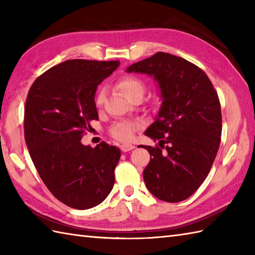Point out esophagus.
I'll return each mask as SVG.
<instances>
[{
    "label": "esophagus",
    "instance_id": "34e87169",
    "mask_svg": "<svg viewBox=\"0 0 255 255\" xmlns=\"http://www.w3.org/2000/svg\"><path fill=\"white\" fill-rule=\"evenodd\" d=\"M134 149V145L132 144H122L121 145V150L123 151V152H128V151H130Z\"/></svg>",
    "mask_w": 255,
    "mask_h": 255
}]
</instances>
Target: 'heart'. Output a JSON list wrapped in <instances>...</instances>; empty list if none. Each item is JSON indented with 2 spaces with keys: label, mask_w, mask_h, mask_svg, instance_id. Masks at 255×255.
<instances>
[{
  "label": "heart",
  "mask_w": 255,
  "mask_h": 255,
  "mask_svg": "<svg viewBox=\"0 0 255 255\" xmlns=\"http://www.w3.org/2000/svg\"><path fill=\"white\" fill-rule=\"evenodd\" d=\"M117 88L122 91V93L130 100L137 94L144 93V84L140 79L136 77H125L119 80ZM105 99V89H101L96 96V104L101 105ZM137 130V125L129 121H121L115 123L111 128V133L114 138L121 141H129L134 136Z\"/></svg>",
  "instance_id": "1"
}]
</instances>
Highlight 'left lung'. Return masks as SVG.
<instances>
[{
	"label": "left lung",
	"instance_id": "1",
	"mask_svg": "<svg viewBox=\"0 0 255 255\" xmlns=\"http://www.w3.org/2000/svg\"><path fill=\"white\" fill-rule=\"evenodd\" d=\"M128 73L152 77L162 104L144 131L162 147L140 145L150 153L143 171L149 192L163 202L178 203L197 191L213 166L221 136L220 103L207 75L181 57L158 52L129 66Z\"/></svg>",
	"mask_w": 255,
	"mask_h": 255
}]
</instances>
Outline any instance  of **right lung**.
Segmentation results:
<instances>
[{
  "instance_id": "1",
  "label": "right lung",
  "mask_w": 255,
  "mask_h": 255,
  "mask_svg": "<svg viewBox=\"0 0 255 255\" xmlns=\"http://www.w3.org/2000/svg\"><path fill=\"white\" fill-rule=\"evenodd\" d=\"M118 61L74 59L47 70L32 83L24 118L25 141L42 182L53 196L75 209H90L108 196L121 150L81 142L91 121H99L97 85Z\"/></svg>"
}]
</instances>
